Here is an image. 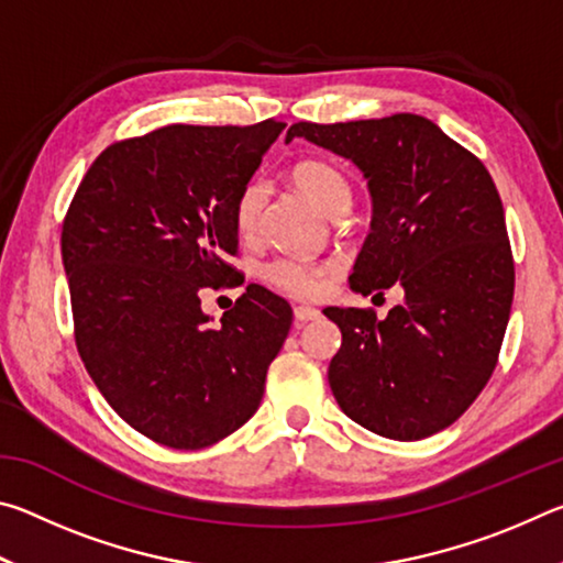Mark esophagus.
Wrapping results in <instances>:
<instances>
[{"label":"esophagus","instance_id":"obj_1","mask_svg":"<svg viewBox=\"0 0 563 563\" xmlns=\"http://www.w3.org/2000/svg\"><path fill=\"white\" fill-rule=\"evenodd\" d=\"M292 316L298 322H308V320H318L320 318V310L316 308H308V305H298V308L292 310Z\"/></svg>","mask_w":563,"mask_h":563}]
</instances>
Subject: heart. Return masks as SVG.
<instances>
[{
	"label": "heart",
	"mask_w": 563,
	"mask_h": 563,
	"mask_svg": "<svg viewBox=\"0 0 563 563\" xmlns=\"http://www.w3.org/2000/svg\"><path fill=\"white\" fill-rule=\"evenodd\" d=\"M292 180L312 203L322 208L328 216H340L350 203V184L342 176V170L335 168L328 161H300L292 168ZM268 203V186L263 180H251L235 198L233 206V221L235 231L243 238L258 235L263 223V211ZM338 273V263L322 261L312 263L305 258H295V255H278L263 265V280L273 285L290 298L298 300H312L325 290V283L330 275Z\"/></svg>",
	"instance_id": "b5f03b06"
}]
</instances>
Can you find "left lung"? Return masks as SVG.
Returning <instances> with one entry per match:
<instances>
[{
	"mask_svg": "<svg viewBox=\"0 0 563 563\" xmlns=\"http://www.w3.org/2000/svg\"><path fill=\"white\" fill-rule=\"evenodd\" d=\"M345 156L373 196L369 235L350 275L362 295L405 290L385 320L373 308H325L342 345L328 379L352 422L399 442L456 422L497 367L514 298L504 206L489 170L430 119L395 113L292 123Z\"/></svg>",
	"mask_w": 563,
	"mask_h": 563,
	"instance_id": "obj_1",
	"label": "left lung"
}]
</instances>
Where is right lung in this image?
<instances>
[{
  "instance_id": "1",
  "label": "right lung",
  "mask_w": 563,
  "mask_h": 563,
  "mask_svg": "<svg viewBox=\"0 0 563 563\" xmlns=\"http://www.w3.org/2000/svg\"><path fill=\"white\" fill-rule=\"evenodd\" d=\"M285 129L174 123L103 148L62 225L74 340L133 430L203 450L255 415L292 310L251 283L218 325L206 290L243 283L233 206Z\"/></svg>"
}]
</instances>
